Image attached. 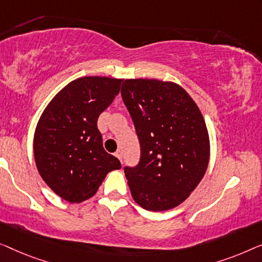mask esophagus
<instances>
[{"instance_id": "1", "label": "esophagus", "mask_w": 262, "mask_h": 262, "mask_svg": "<svg viewBox=\"0 0 262 262\" xmlns=\"http://www.w3.org/2000/svg\"><path fill=\"white\" fill-rule=\"evenodd\" d=\"M115 157L117 158V159H119L120 161H121V163H122V150H116V153H115Z\"/></svg>"}]
</instances>
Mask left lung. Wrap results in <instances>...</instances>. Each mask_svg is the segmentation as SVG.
I'll use <instances>...</instances> for the list:
<instances>
[{"mask_svg":"<svg viewBox=\"0 0 262 262\" xmlns=\"http://www.w3.org/2000/svg\"><path fill=\"white\" fill-rule=\"evenodd\" d=\"M121 95L141 147L139 164L124 167L133 200L149 211L176 208L208 168L204 117L192 97L173 82L124 79Z\"/></svg>","mask_w":262,"mask_h":262,"instance_id":"1","label":"left lung"}]
</instances>
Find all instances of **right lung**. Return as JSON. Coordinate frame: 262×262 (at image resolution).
<instances>
[{
  "mask_svg": "<svg viewBox=\"0 0 262 262\" xmlns=\"http://www.w3.org/2000/svg\"><path fill=\"white\" fill-rule=\"evenodd\" d=\"M122 79L89 76L70 82L40 116L34 133L36 168L51 190L70 203L96 193L110 171L121 168L103 148L97 119L120 93Z\"/></svg>",
  "mask_w": 262,
  "mask_h": 262,
  "instance_id": "1",
  "label": "right lung"
}]
</instances>
